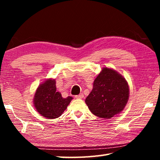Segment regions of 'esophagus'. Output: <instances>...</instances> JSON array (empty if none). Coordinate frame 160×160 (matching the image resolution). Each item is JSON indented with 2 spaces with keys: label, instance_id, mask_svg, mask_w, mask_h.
Wrapping results in <instances>:
<instances>
[{
  "label": "esophagus",
  "instance_id": "1",
  "mask_svg": "<svg viewBox=\"0 0 160 160\" xmlns=\"http://www.w3.org/2000/svg\"><path fill=\"white\" fill-rule=\"evenodd\" d=\"M83 97H84L83 94H80L79 95H76V96H75V98H76V99H82Z\"/></svg>",
  "mask_w": 160,
  "mask_h": 160
}]
</instances>
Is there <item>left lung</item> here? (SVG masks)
Wrapping results in <instances>:
<instances>
[{
  "mask_svg": "<svg viewBox=\"0 0 160 160\" xmlns=\"http://www.w3.org/2000/svg\"><path fill=\"white\" fill-rule=\"evenodd\" d=\"M128 97L129 88L125 78L106 67L94 80L92 90L85 103L94 115L109 119L122 112Z\"/></svg>",
  "mask_w": 160,
  "mask_h": 160,
  "instance_id": "8db88e82",
  "label": "left lung"
}]
</instances>
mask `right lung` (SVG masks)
I'll use <instances>...</instances> for the list:
<instances>
[{"label": "right lung", "instance_id": "add662e5", "mask_svg": "<svg viewBox=\"0 0 160 160\" xmlns=\"http://www.w3.org/2000/svg\"><path fill=\"white\" fill-rule=\"evenodd\" d=\"M72 97H62L59 92H56V80L48 79L38 87L34 97L35 109L40 114L47 118H56L61 116L70 102Z\"/></svg>", "mask_w": 160, "mask_h": 160}]
</instances>
